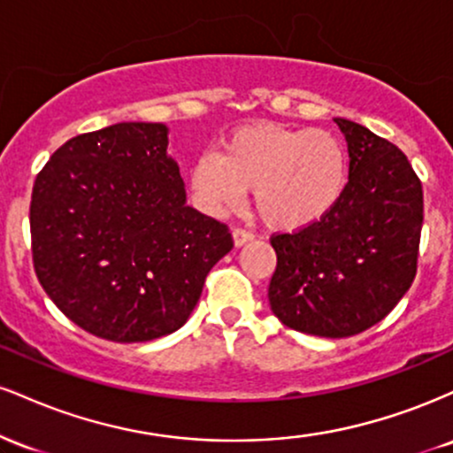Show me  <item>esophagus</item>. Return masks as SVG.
<instances>
[{
	"label": "esophagus",
	"mask_w": 453,
	"mask_h": 453,
	"mask_svg": "<svg viewBox=\"0 0 453 453\" xmlns=\"http://www.w3.org/2000/svg\"><path fill=\"white\" fill-rule=\"evenodd\" d=\"M232 241H234V247H242V244L253 241V234L247 232V230H241V227H236V230L232 232Z\"/></svg>",
	"instance_id": "34e87169"
}]
</instances>
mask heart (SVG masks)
<instances>
[{"label": "heart", "mask_w": 453, "mask_h": 453, "mask_svg": "<svg viewBox=\"0 0 453 453\" xmlns=\"http://www.w3.org/2000/svg\"><path fill=\"white\" fill-rule=\"evenodd\" d=\"M347 179V153L334 134L274 123L234 129L217 157L202 155L189 170L191 196L211 217L238 211L253 189L259 217L279 232L324 221L345 196Z\"/></svg>", "instance_id": "b5f03b06"}]
</instances>
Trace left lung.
<instances>
[{"label":"left lung","mask_w":453,"mask_h":453,"mask_svg":"<svg viewBox=\"0 0 453 453\" xmlns=\"http://www.w3.org/2000/svg\"><path fill=\"white\" fill-rule=\"evenodd\" d=\"M334 123L349 153L345 196L324 221L273 236L268 303L292 330L345 339L379 324L413 283L424 194L398 147L349 119Z\"/></svg>","instance_id":"left-lung-1"}]
</instances>
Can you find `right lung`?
<instances>
[{
  "instance_id": "obj_1",
  "label": "right lung",
  "mask_w": 453,
  "mask_h": 453,
  "mask_svg": "<svg viewBox=\"0 0 453 453\" xmlns=\"http://www.w3.org/2000/svg\"><path fill=\"white\" fill-rule=\"evenodd\" d=\"M168 132L164 123H114L82 134L55 150L34 183L40 285L100 339L173 334L234 247L227 226L187 206Z\"/></svg>"
}]
</instances>
